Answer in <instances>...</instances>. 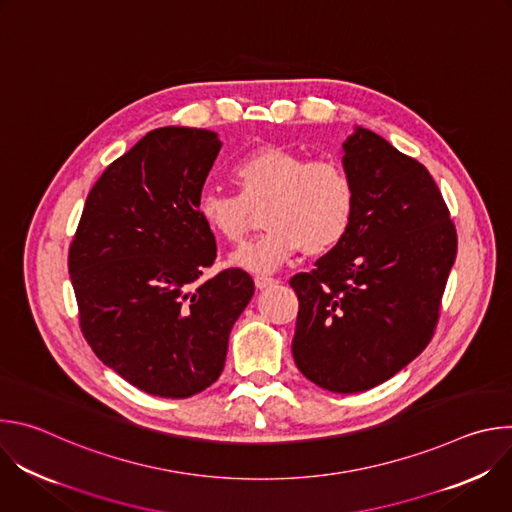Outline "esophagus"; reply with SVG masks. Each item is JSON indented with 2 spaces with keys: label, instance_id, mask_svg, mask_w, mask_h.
Segmentation results:
<instances>
[{
  "label": "esophagus",
  "instance_id": "34e87169",
  "mask_svg": "<svg viewBox=\"0 0 512 512\" xmlns=\"http://www.w3.org/2000/svg\"><path fill=\"white\" fill-rule=\"evenodd\" d=\"M273 283H275L273 277H267V275H257V277H255V287H257V289H267V287H271Z\"/></svg>",
  "mask_w": 512,
  "mask_h": 512
}]
</instances>
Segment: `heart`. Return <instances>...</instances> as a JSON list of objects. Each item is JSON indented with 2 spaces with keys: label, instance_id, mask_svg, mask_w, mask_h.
Returning <instances> with one entry per match:
<instances>
[{
  "label": "heart",
  "instance_id": "b5f03b06",
  "mask_svg": "<svg viewBox=\"0 0 512 512\" xmlns=\"http://www.w3.org/2000/svg\"><path fill=\"white\" fill-rule=\"evenodd\" d=\"M239 194L206 190L196 202L200 221L216 237L241 243L249 227V204L267 200V229L233 253L231 263L251 273H269L300 253H326L348 233L356 192L348 172L334 160L263 145L231 166Z\"/></svg>",
  "mask_w": 512,
  "mask_h": 512
}]
</instances>
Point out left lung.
Wrapping results in <instances>:
<instances>
[{
	"instance_id": "left-lung-1",
	"label": "left lung",
	"mask_w": 512,
	"mask_h": 512,
	"mask_svg": "<svg viewBox=\"0 0 512 512\" xmlns=\"http://www.w3.org/2000/svg\"><path fill=\"white\" fill-rule=\"evenodd\" d=\"M356 192L346 237L291 277L300 312L291 352L300 373L332 393L373 389L433 336L458 237L425 166L371 129L342 143Z\"/></svg>"
}]
</instances>
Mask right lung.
Listing matches in <instances>:
<instances>
[{"instance_id": "1", "label": "right lung", "mask_w": 512, "mask_h": 512, "mask_svg": "<svg viewBox=\"0 0 512 512\" xmlns=\"http://www.w3.org/2000/svg\"><path fill=\"white\" fill-rule=\"evenodd\" d=\"M214 131L160 127L117 158L87 196L68 273L93 352L133 387L186 399L221 377L253 279L208 281L212 231L196 202L221 152Z\"/></svg>"}]
</instances>
